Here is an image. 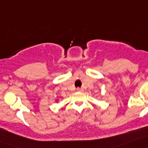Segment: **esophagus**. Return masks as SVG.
<instances>
[{
	"label": "esophagus",
	"mask_w": 148,
	"mask_h": 148,
	"mask_svg": "<svg viewBox=\"0 0 148 148\" xmlns=\"http://www.w3.org/2000/svg\"><path fill=\"white\" fill-rule=\"evenodd\" d=\"M77 91H78V92H82V91H84V89H83V88H77Z\"/></svg>",
	"instance_id": "esophagus-1"
}]
</instances>
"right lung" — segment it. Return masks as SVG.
Listing matches in <instances>:
<instances>
[{
  "mask_svg": "<svg viewBox=\"0 0 148 148\" xmlns=\"http://www.w3.org/2000/svg\"><path fill=\"white\" fill-rule=\"evenodd\" d=\"M56 102H58V100H56Z\"/></svg>",
  "mask_w": 148,
  "mask_h": 148,
  "instance_id": "add662e5",
  "label": "right lung"
}]
</instances>
